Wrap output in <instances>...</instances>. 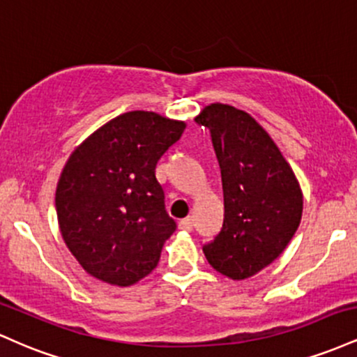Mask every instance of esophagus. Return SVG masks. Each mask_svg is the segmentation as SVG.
Wrapping results in <instances>:
<instances>
[{
	"instance_id": "34e87169",
	"label": "esophagus",
	"mask_w": 357,
	"mask_h": 357,
	"mask_svg": "<svg viewBox=\"0 0 357 357\" xmlns=\"http://www.w3.org/2000/svg\"><path fill=\"white\" fill-rule=\"evenodd\" d=\"M179 228L184 231H191L192 230V218L190 216V218H184L179 221Z\"/></svg>"
}]
</instances>
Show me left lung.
Here are the masks:
<instances>
[{
    "instance_id": "8db88e82",
    "label": "left lung",
    "mask_w": 357,
    "mask_h": 357,
    "mask_svg": "<svg viewBox=\"0 0 357 357\" xmlns=\"http://www.w3.org/2000/svg\"><path fill=\"white\" fill-rule=\"evenodd\" d=\"M208 127L223 183L225 218L203 247L208 264L231 280L268 267L296 235L304 196L273 139L250 114L210 104L195 119Z\"/></svg>"
}]
</instances>
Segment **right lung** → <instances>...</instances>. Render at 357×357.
<instances>
[{
	"label": "right lung",
	"instance_id": "obj_1",
	"mask_svg": "<svg viewBox=\"0 0 357 357\" xmlns=\"http://www.w3.org/2000/svg\"><path fill=\"white\" fill-rule=\"evenodd\" d=\"M186 124L147 110L110 119L65 162L55 192L65 245L89 275L129 287L149 275L176 230L155 179Z\"/></svg>",
	"mask_w": 357,
	"mask_h": 357
}]
</instances>
